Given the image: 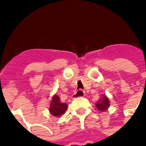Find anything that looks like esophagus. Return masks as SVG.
<instances>
[{"label":"esophagus","mask_w":146,"mask_h":146,"mask_svg":"<svg viewBox=\"0 0 146 146\" xmlns=\"http://www.w3.org/2000/svg\"><path fill=\"white\" fill-rule=\"evenodd\" d=\"M84 95H85V93H84V91H82V90H78V91H76V92L73 94V96H72V98L74 99V98H79V97H84Z\"/></svg>","instance_id":"esophagus-1"}]
</instances>
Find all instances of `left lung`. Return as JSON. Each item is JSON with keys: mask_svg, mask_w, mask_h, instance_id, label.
Returning a JSON list of instances; mask_svg holds the SVG:
<instances>
[{"mask_svg": "<svg viewBox=\"0 0 146 146\" xmlns=\"http://www.w3.org/2000/svg\"><path fill=\"white\" fill-rule=\"evenodd\" d=\"M95 106L98 110H100L101 112H105L110 108V102L106 95H102V97H101L96 102Z\"/></svg>", "mask_w": 146, "mask_h": 146, "instance_id": "8db88e82", "label": "left lung"}]
</instances>
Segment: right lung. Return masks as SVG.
Segmentation results:
<instances>
[{
	"instance_id": "right-lung-1",
	"label": "right lung",
	"mask_w": 146,
	"mask_h": 146,
	"mask_svg": "<svg viewBox=\"0 0 146 146\" xmlns=\"http://www.w3.org/2000/svg\"><path fill=\"white\" fill-rule=\"evenodd\" d=\"M67 109V105L60 101V98L57 95H54L51 98L50 106H49V113L55 117H59L65 113Z\"/></svg>"
}]
</instances>
